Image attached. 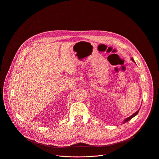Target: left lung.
Here are the masks:
<instances>
[{
    "label": "left lung",
    "mask_w": 159,
    "mask_h": 159,
    "mask_svg": "<svg viewBox=\"0 0 159 159\" xmlns=\"http://www.w3.org/2000/svg\"><path fill=\"white\" fill-rule=\"evenodd\" d=\"M131 60L134 62V61L133 60V58H131ZM140 110V109H139ZM139 110H138L137 112H134V114H133L131 116H130L129 117H128V118H126L125 120H124V122H123V123H125L126 122H127V121H128L129 120H131L134 116H135L136 115H137V114H138V113H139Z\"/></svg>",
    "instance_id": "obj_1"
}]
</instances>
